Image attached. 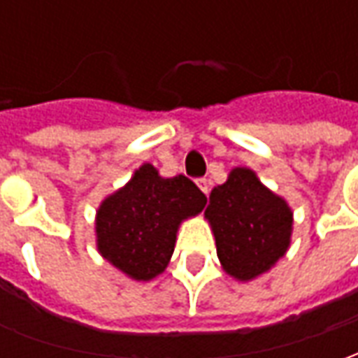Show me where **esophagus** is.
Masks as SVG:
<instances>
[{"instance_id": "34e87169", "label": "esophagus", "mask_w": 358, "mask_h": 358, "mask_svg": "<svg viewBox=\"0 0 358 358\" xmlns=\"http://www.w3.org/2000/svg\"><path fill=\"white\" fill-rule=\"evenodd\" d=\"M195 184L199 186V189H201L203 194L209 195V189H210V187H209V180H207V178H197V180H195Z\"/></svg>"}]
</instances>
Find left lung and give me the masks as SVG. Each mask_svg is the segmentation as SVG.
Masks as SVG:
<instances>
[{
  "label": "left lung",
  "mask_w": 358,
  "mask_h": 358,
  "mask_svg": "<svg viewBox=\"0 0 358 358\" xmlns=\"http://www.w3.org/2000/svg\"><path fill=\"white\" fill-rule=\"evenodd\" d=\"M218 261L228 276L251 282L287 253L293 210L249 166H236L224 184L213 187L205 209Z\"/></svg>",
  "instance_id": "8db88e82"
}]
</instances>
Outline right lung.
I'll use <instances>...</instances> for the list:
<instances>
[{"mask_svg":"<svg viewBox=\"0 0 358 358\" xmlns=\"http://www.w3.org/2000/svg\"><path fill=\"white\" fill-rule=\"evenodd\" d=\"M205 203L184 174L164 178L143 163L95 210L97 251L130 280L151 282L171 263L180 224L197 217Z\"/></svg>","mask_w":358,"mask_h":358,"instance_id":"1","label":"right lung"}]
</instances>
